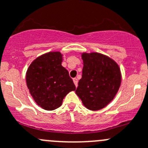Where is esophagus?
Wrapping results in <instances>:
<instances>
[{
    "label": "esophagus",
    "instance_id": "esophagus-1",
    "mask_svg": "<svg viewBox=\"0 0 148 148\" xmlns=\"http://www.w3.org/2000/svg\"><path fill=\"white\" fill-rule=\"evenodd\" d=\"M73 81H74V85H75L76 87H77V83H78V80H77V78H74V79H73Z\"/></svg>",
    "mask_w": 148,
    "mask_h": 148
}]
</instances>
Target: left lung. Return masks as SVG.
<instances>
[{"label":"left lung","instance_id":"left-lung-1","mask_svg":"<svg viewBox=\"0 0 148 148\" xmlns=\"http://www.w3.org/2000/svg\"><path fill=\"white\" fill-rule=\"evenodd\" d=\"M82 75L75 93L86 108L98 110L114 99L120 87L119 66L110 58L97 52L82 53Z\"/></svg>","mask_w":148,"mask_h":148}]
</instances>
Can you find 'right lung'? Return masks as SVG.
Segmentation results:
<instances>
[{
	"instance_id": "obj_1",
	"label": "right lung",
	"mask_w": 148,
	"mask_h": 148,
	"mask_svg": "<svg viewBox=\"0 0 148 148\" xmlns=\"http://www.w3.org/2000/svg\"><path fill=\"white\" fill-rule=\"evenodd\" d=\"M62 62V54L60 51H50L36 58L26 71L29 93L37 105L44 110L60 107L64 97L76 89Z\"/></svg>"
}]
</instances>
